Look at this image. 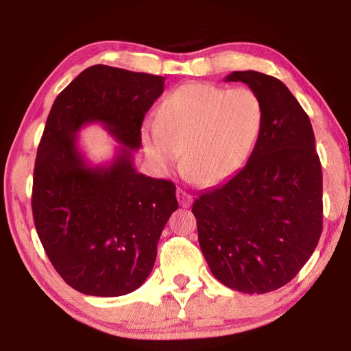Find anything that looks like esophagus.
Returning <instances> with one entry per match:
<instances>
[{"instance_id":"esophagus-1","label":"esophagus","mask_w":351,"mask_h":351,"mask_svg":"<svg viewBox=\"0 0 351 351\" xmlns=\"http://www.w3.org/2000/svg\"><path fill=\"white\" fill-rule=\"evenodd\" d=\"M176 198H178V203H180V206H182V207H189L193 201V198L190 197L187 192H184L182 189L176 190Z\"/></svg>"}]
</instances>
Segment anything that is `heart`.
<instances>
[{"label":"heart","instance_id":"heart-1","mask_svg":"<svg viewBox=\"0 0 351 351\" xmlns=\"http://www.w3.org/2000/svg\"><path fill=\"white\" fill-rule=\"evenodd\" d=\"M263 125V104L247 86L186 83L162 100L156 121H145L141 141L161 171L175 167L199 186L229 180L251 156Z\"/></svg>","mask_w":351,"mask_h":351}]
</instances>
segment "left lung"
Instances as JSON below:
<instances>
[{"instance_id":"8db88e82","label":"left lung","mask_w":351,"mask_h":351,"mask_svg":"<svg viewBox=\"0 0 351 351\" xmlns=\"http://www.w3.org/2000/svg\"><path fill=\"white\" fill-rule=\"evenodd\" d=\"M263 104L245 167L195 199L199 247L213 277L246 294L293 280L322 234V167L306 112L276 77L234 71Z\"/></svg>"}]
</instances>
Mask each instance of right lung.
I'll return each instance as SVG.
<instances>
[{
	"instance_id": "obj_1",
	"label": "right lung",
	"mask_w": 351,
	"mask_h": 351,
	"mask_svg": "<svg viewBox=\"0 0 351 351\" xmlns=\"http://www.w3.org/2000/svg\"><path fill=\"white\" fill-rule=\"evenodd\" d=\"M164 80L94 64L58 94L47 116L34 169V223L52 266L79 293L117 297L138 289L178 209L173 182L133 165L142 122ZM93 121L123 144L108 166L91 168L76 147L78 130Z\"/></svg>"
}]
</instances>
